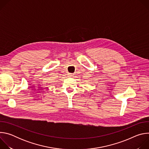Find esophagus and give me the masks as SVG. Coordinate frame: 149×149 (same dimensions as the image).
Instances as JSON below:
<instances>
[{"label": "esophagus", "instance_id": "34e87169", "mask_svg": "<svg viewBox=\"0 0 149 149\" xmlns=\"http://www.w3.org/2000/svg\"><path fill=\"white\" fill-rule=\"evenodd\" d=\"M72 75H73V74H71V73H70V74H68V76L69 77H71Z\"/></svg>", "mask_w": 149, "mask_h": 149}]
</instances>
